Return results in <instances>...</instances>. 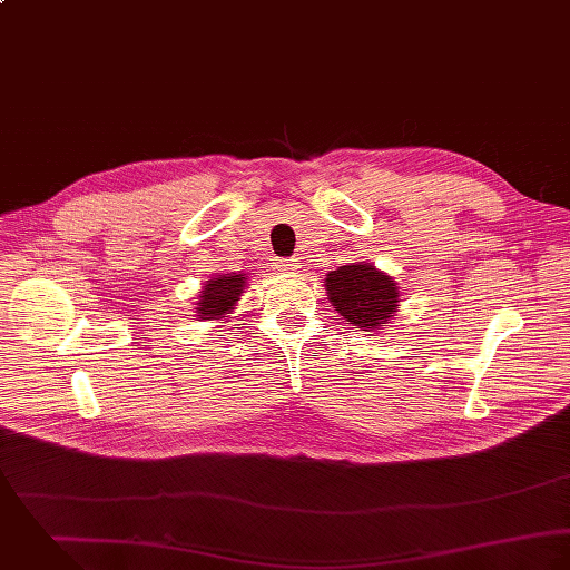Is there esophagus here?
<instances>
[{"instance_id": "esophagus-1", "label": "esophagus", "mask_w": 570, "mask_h": 570, "mask_svg": "<svg viewBox=\"0 0 570 570\" xmlns=\"http://www.w3.org/2000/svg\"><path fill=\"white\" fill-rule=\"evenodd\" d=\"M297 266H299L297 259H277V262H275V268H277L279 273H293Z\"/></svg>"}]
</instances>
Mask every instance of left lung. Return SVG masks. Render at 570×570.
<instances>
[{
  "instance_id": "8db88e82",
  "label": "left lung",
  "mask_w": 570,
  "mask_h": 570,
  "mask_svg": "<svg viewBox=\"0 0 570 570\" xmlns=\"http://www.w3.org/2000/svg\"><path fill=\"white\" fill-rule=\"evenodd\" d=\"M326 291L343 320L363 331H376L396 313L399 291L394 279L370 264H350L331 271Z\"/></svg>"
}]
</instances>
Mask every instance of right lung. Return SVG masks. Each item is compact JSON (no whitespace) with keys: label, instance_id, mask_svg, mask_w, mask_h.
Returning a JSON list of instances; mask_svg holds the SVG:
<instances>
[{"label":"right lung","instance_id":"add662e5","mask_svg":"<svg viewBox=\"0 0 570 570\" xmlns=\"http://www.w3.org/2000/svg\"><path fill=\"white\" fill-rule=\"evenodd\" d=\"M244 288L242 275H220L216 279H209L205 286L200 302H198V317L200 320H218L228 311H233L235 302L239 299V293Z\"/></svg>","mask_w":570,"mask_h":570}]
</instances>
